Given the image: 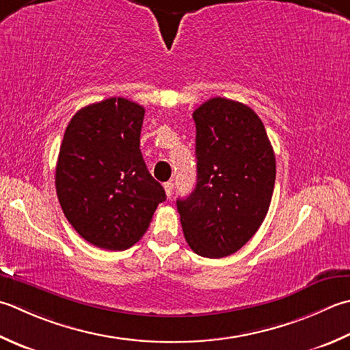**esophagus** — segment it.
<instances>
[{"label": "esophagus", "mask_w": 350, "mask_h": 350, "mask_svg": "<svg viewBox=\"0 0 350 350\" xmlns=\"http://www.w3.org/2000/svg\"><path fill=\"white\" fill-rule=\"evenodd\" d=\"M163 189H165V194H167V197H171V196H173V189H174V185H173V182H165V183H163Z\"/></svg>", "instance_id": "obj_1"}]
</instances>
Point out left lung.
<instances>
[{"label":"left lung","mask_w":350,"mask_h":350,"mask_svg":"<svg viewBox=\"0 0 350 350\" xmlns=\"http://www.w3.org/2000/svg\"><path fill=\"white\" fill-rule=\"evenodd\" d=\"M197 185L177 200L185 239L197 255L223 258L256 234L276 179L275 152L249 106L215 97L197 107Z\"/></svg>","instance_id":"left-lung-1"}]
</instances>
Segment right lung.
I'll use <instances>...</instances> for the list:
<instances>
[{"label":"right lung","mask_w":350,"mask_h":350,"mask_svg":"<svg viewBox=\"0 0 350 350\" xmlns=\"http://www.w3.org/2000/svg\"><path fill=\"white\" fill-rule=\"evenodd\" d=\"M144 107L112 97L81 107L68 124L56 165L62 211L77 234L106 250H124L146 234L162 185L139 148Z\"/></svg>","instance_id":"right-lung-1"}]
</instances>
